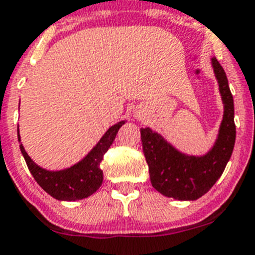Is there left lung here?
Masks as SVG:
<instances>
[{
	"instance_id": "8db88e82",
	"label": "left lung",
	"mask_w": 255,
	"mask_h": 255,
	"mask_svg": "<svg viewBox=\"0 0 255 255\" xmlns=\"http://www.w3.org/2000/svg\"><path fill=\"white\" fill-rule=\"evenodd\" d=\"M212 66L220 86L223 103V119L212 149L204 155H187L170 145L151 128H141V141L149 165L150 181L155 190L167 198L196 200L207 194L222 176L231 158L236 138L234 122V97L226 73L216 57Z\"/></svg>"
}]
</instances>
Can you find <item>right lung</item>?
Returning <instances> with one entry per match:
<instances>
[{"instance_id":"obj_1","label":"right lung","mask_w":255,"mask_h":255,"mask_svg":"<svg viewBox=\"0 0 255 255\" xmlns=\"http://www.w3.org/2000/svg\"><path fill=\"white\" fill-rule=\"evenodd\" d=\"M125 123L126 121H122L112 126L85 158L65 169L47 170L39 167L30 159L23 143H20V151L34 180L48 195L61 201L81 200L96 192L103 183L104 174L100 163L104 159V154L112 146L119 128ZM17 140L20 141L19 127Z\"/></svg>"}]
</instances>
